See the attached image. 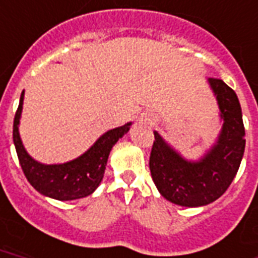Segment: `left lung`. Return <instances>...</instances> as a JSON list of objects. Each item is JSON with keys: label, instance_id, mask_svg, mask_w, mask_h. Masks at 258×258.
<instances>
[{"label": "left lung", "instance_id": "1", "mask_svg": "<svg viewBox=\"0 0 258 258\" xmlns=\"http://www.w3.org/2000/svg\"><path fill=\"white\" fill-rule=\"evenodd\" d=\"M223 120L215 145L198 161H188L154 131L150 172L165 199L200 207L219 199L237 174L245 151V127L238 97L222 80L208 78Z\"/></svg>", "mask_w": 258, "mask_h": 258}]
</instances>
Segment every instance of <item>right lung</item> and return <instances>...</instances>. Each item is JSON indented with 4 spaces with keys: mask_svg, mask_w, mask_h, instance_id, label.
I'll return each mask as SVG.
<instances>
[{
    "mask_svg": "<svg viewBox=\"0 0 258 258\" xmlns=\"http://www.w3.org/2000/svg\"><path fill=\"white\" fill-rule=\"evenodd\" d=\"M23 101L24 90L20 97L19 108L16 111L13 121V143L21 169L29 184L39 194L56 200H76L93 194L103 180L112 147L124 134L128 133L131 123L103 134L89 150L76 160L64 164L44 165L33 160L21 142L19 124L23 111Z\"/></svg>",
    "mask_w": 258,
    "mask_h": 258,
    "instance_id": "1",
    "label": "right lung"
}]
</instances>
